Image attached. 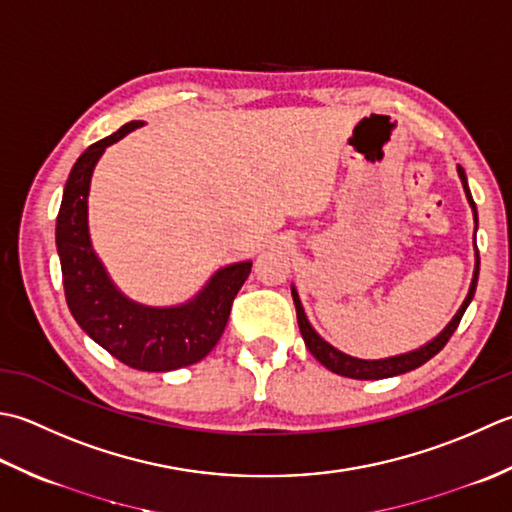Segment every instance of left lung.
<instances>
[{
    "mask_svg": "<svg viewBox=\"0 0 512 512\" xmlns=\"http://www.w3.org/2000/svg\"><path fill=\"white\" fill-rule=\"evenodd\" d=\"M457 174H460L462 185H464V192L468 203L473 207V216H475V223H477V207L475 201L471 196V190H468V183H466V172L462 165H457ZM477 229V227H475ZM477 276H479V252L475 249V271H473V283L471 289H468V296L462 302V307L457 314L453 316V320L448 322L444 327V331L440 336H435L431 342H426L424 347L409 351V353H402V356H391V358H382V360H360V358H351L347 353L338 351L336 347H331L327 340H322L316 329L309 325V320L305 316V309L300 305V298H298V291L296 287H291V296H294V305H296V316H298V327L302 333V340H305L307 349L314 353V358L325 364V367L333 373L344 375V378H353V380H382V378H393V375H400L406 371H413L417 367H422L424 362H429L433 356H437L444 349V344L451 340L453 331L460 325V320L464 316L466 307L471 305V300L475 296V287H477Z\"/></svg>",
    "mask_w": 512,
    "mask_h": 512,
    "instance_id": "8db88e82",
    "label": "left lung"
}]
</instances>
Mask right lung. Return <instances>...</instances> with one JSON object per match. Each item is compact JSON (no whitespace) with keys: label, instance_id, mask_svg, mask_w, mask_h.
<instances>
[{"label":"right lung","instance_id":"add662e5","mask_svg":"<svg viewBox=\"0 0 512 512\" xmlns=\"http://www.w3.org/2000/svg\"><path fill=\"white\" fill-rule=\"evenodd\" d=\"M125 123L92 143L72 165L57 214V252L72 318L110 356L139 371H174L203 360L221 340L238 289L252 263L218 269L198 294L179 307H145L125 298L103 269L88 234V192L92 170L108 145L141 128Z\"/></svg>","mask_w":512,"mask_h":512}]
</instances>
